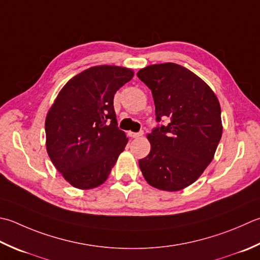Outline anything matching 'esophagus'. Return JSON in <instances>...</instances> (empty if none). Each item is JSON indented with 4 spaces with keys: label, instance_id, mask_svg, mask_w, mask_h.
<instances>
[{
    "label": "esophagus",
    "instance_id": "esophagus-1",
    "mask_svg": "<svg viewBox=\"0 0 260 260\" xmlns=\"http://www.w3.org/2000/svg\"><path fill=\"white\" fill-rule=\"evenodd\" d=\"M128 135H129L131 137H133V139H137V137H140V136L143 135V132H139V133H134V132H129Z\"/></svg>",
    "mask_w": 260,
    "mask_h": 260
}]
</instances>
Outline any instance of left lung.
Here are the masks:
<instances>
[{"mask_svg":"<svg viewBox=\"0 0 260 260\" xmlns=\"http://www.w3.org/2000/svg\"><path fill=\"white\" fill-rule=\"evenodd\" d=\"M152 91L156 121L147 135L151 151L139 161L147 184L178 191L195 182L214 157L222 136L217 96L200 76L175 63L149 65L137 72Z\"/></svg>","mask_w":260,"mask_h":260,"instance_id":"1","label":"left lung"}]
</instances>
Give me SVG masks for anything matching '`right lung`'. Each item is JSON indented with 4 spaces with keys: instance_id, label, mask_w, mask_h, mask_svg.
I'll return each mask as SVG.
<instances>
[{
    "instance_id": "add662e5",
    "label": "right lung",
    "mask_w": 260,
    "mask_h": 260,
    "mask_svg": "<svg viewBox=\"0 0 260 260\" xmlns=\"http://www.w3.org/2000/svg\"><path fill=\"white\" fill-rule=\"evenodd\" d=\"M133 76V70L121 66H93L71 79L49 108L46 149L73 187L104 184L124 151L128 139L117 127L114 95Z\"/></svg>"
}]
</instances>
